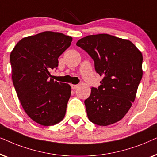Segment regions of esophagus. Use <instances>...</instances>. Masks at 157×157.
Instances as JSON below:
<instances>
[{
  "label": "esophagus",
  "mask_w": 157,
  "mask_h": 157,
  "mask_svg": "<svg viewBox=\"0 0 157 157\" xmlns=\"http://www.w3.org/2000/svg\"><path fill=\"white\" fill-rule=\"evenodd\" d=\"M71 86L72 89H76L77 88H78V85H74V84H71Z\"/></svg>",
  "instance_id": "obj_1"
}]
</instances>
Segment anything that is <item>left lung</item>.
Returning a JSON list of instances; mask_svg holds the SVG:
<instances>
[{
    "label": "left lung",
    "mask_w": 157,
    "mask_h": 157,
    "mask_svg": "<svg viewBox=\"0 0 157 157\" xmlns=\"http://www.w3.org/2000/svg\"><path fill=\"white\" fill-rule=\"evenodd\" d=\"M76 45L89 53L103 76L84 101L88 118L104 126L120 121L132 106L142 78L141 51L130 40L106 33L88 36Z\"/></svg>",
    "instance_id": "obj_1"
}]
</instances>
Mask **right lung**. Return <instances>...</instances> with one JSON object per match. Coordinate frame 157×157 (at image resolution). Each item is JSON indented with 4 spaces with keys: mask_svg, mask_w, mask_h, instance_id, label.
<instances>
[{
    "mask_svg": "<svg viewBox=\"0 0 157 157\" xmlns=\"http://www.w3.org/2000/svg\"><path fill=\"white\" fill-rule=\"evenodd\" d=\"M71 36L45 31L23 38L10 55L12 80L21 106L36 123L53 126L65 117L71 88L50 78L58 59L70 46Z\"/></svg>",
    "mask_w": 157,
    "mask_h": 157,
    "instance_id": "right-lung-1",
    "label": "right lung"
}]
</instances>
